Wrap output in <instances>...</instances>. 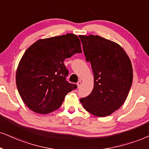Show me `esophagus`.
Here are the masks:
<instances>
[{
  "mask_svg": "<svg viewBox=\"0 0 149 149\" xmlns=\"http://www.w3.org/2000/svg\"><path fill=\"white\" fill-rule=\"evenodd\" d=\"M77 87L79 88L80 86H81V81H79L77 82Z\"/></svg>",
  "mask_w": 149,
  "mask_h": 149,
  "instance_id": "obj_1",
  "label": "esophagus"
}]
</instances>
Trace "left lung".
Masks as SVG:
<instances>
[{
    "instance_id": "obj_1",
    "label": "left lung",
    "mask_w": 149,
    "mask_h": 149,
    "mask_svg": "<svg viewBox=\"0 0 149 149\" xmlns=\"http://www.w3.org/2000/svg\"><path fill=\"white\" fill-rule=\"evenodd\" d=\"M87 61L94 74V87L80 100L84 108L97 117L116 111L125 102L133 82V68L124 49L100 36L80 35Z\"/></svg>"
}]
</instances>
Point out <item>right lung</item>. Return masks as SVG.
Here are the masks:
<instances>
[{"label":"right lung","instance_id":"1","mask_svg":"<svg viewBox=\"0 0 149 149\" xmlns=\"http://www.w3.org/2000/svg\"><path fill=\"white\" fill-rule=\"evenodd\" d=\"M81 52L79 38L73 34L40 39L27 48L16 75L18 91L25 105L39 114L58 109L65 95L77 88L65 80L69 72L64 60Z\"/></svg>","mask_w":149,"mask_h":149}]
</instances>
